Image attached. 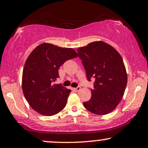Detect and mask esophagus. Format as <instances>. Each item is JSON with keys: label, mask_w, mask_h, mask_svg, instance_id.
I'll return each mask as SVG.
<instances>
[{"label": "esophagus", "mask_w": 148, "mask_h": 148, "mask_svg": "<svg viewBox=\"0 0 148 148\" xmlns=\"http://www.w3.org/2000/svg\"><path fill=\"white\" fill-rule=\"evenodd\" d=\"M80 89H81V87L80 86H77V88H75L73 89V90L75 92H79V91L80 90Z\"/></svg>", "instance_id": "esophagus-1"}]
</instances>
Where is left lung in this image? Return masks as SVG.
<instances>
[{
  "instance_id": "obj_1",
  "label": "left lung",
  "mask_w": 148,
  "mask_h": 148,
  "mask_svg": "<svg viewBox=\"0 0 148 148\" xmlns=\"http://www.w3.org/2000/svg\"><path fill=\"white\" fill-rule=\"evenodd\" d=\"M88 82L95 79L92 97L84 102L87 110L98 115L107 114L119 104L124 95L127 75L123 58L112 46L98 41L79 48Z\"/></svg>"
}]
</instances>
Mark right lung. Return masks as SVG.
<instances>
[{"label":"right lung","mask_w":148,"mask_h":148,"mask_svg":"<svg viewBox=\"0 0 148 148\" xmlns=\"http://www.w3.org/2000/svg\"><path fill=\"white\" fill-rule=\"evenodd\" d=\"M77 54L72 48L44 43L37 46L26 60L22 76V89L30 106L40 114L52 116L66 104L71 90L54 84L58 69Z\"/></svg>","instance_id":"add662e5"}]
</instances>
